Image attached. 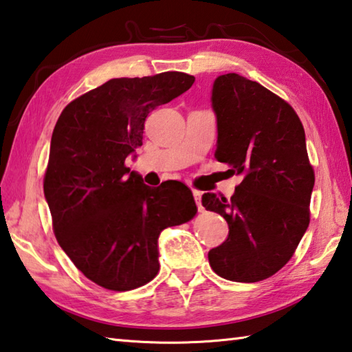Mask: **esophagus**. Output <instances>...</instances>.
<instances>
[{
	"label": "esophagus",
	"instance_id": "obj_1",
	"mask_svg": "<svg viewBox=\"0 0 352 352\" xmlns=\"http://www.w3.org/2000/svg\"><path fill=\"white\" fill-rule=\"evenodd\" d=\"M193 197H195V201H196V205H197V210L199 211H202L204 210V207H202V204H201V197H202V195H201V191H193Z\"/></svg>",
	"mask_w": 352,
	"mask_h": 352
}]
</instances>
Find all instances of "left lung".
<instances>
[{"label": "left lung", "mask_w": 352, "mask_h": 352, "mask_svg": "<svg viewBox=\"0 0 352 352\" xmlns=\"http://www.w3.org/2000/svg\"><path fill=\"white\" fill-rule=\"evenodd\" d=\"M211 107L214 156L243 179L230 201L202 196L230 228L227 241L210 250V267L227 280H263L293 257L309 225L314 170L303 125L288 102L237 73L214 79Z\"/></svg>", "instance_id": "obj_1"}]
</instances>
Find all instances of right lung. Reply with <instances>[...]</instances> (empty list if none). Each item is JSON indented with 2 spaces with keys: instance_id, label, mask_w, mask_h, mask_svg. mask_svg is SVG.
<instances>
[{
  "instance_id": "1",
  "label": "right lung",
  "mask_w": 352,
  "mask_h": 352,
  "mask_svg": "<svg viewBox=\"0 0 352 352\" xmlns=\"http://www.w3.org/2000/svg\"><path fill=\"white\" fill-rule=\"evenodd\" d=\"M193 82L182 72L115 78L76 98L58 118L44 196L59 247L99 287L129 291L150 282L159 271L161 231L196 214L187 185L150 188L124 165L142 145L150 111Z\"/></svg>"
}]
</instances>
